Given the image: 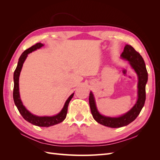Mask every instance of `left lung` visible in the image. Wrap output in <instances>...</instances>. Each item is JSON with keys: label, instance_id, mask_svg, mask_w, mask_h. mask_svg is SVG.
Instances as JSON below:
<instances>
[{"label": "left lung", "instance_id": "obj_1", "mask_svg": "<svg viewBox=\"0 0 160 160\" xmlns=\"http://www.w3.org/2000/svg\"><path fill=\"white\" fill-rule=\"evenodd\" d=\"M122 59L129 62V64L136 72L138 77V100L136 103L128 112L118 118L106 117L99 113L96 107L93 94L91 91L89 102L93 118L97 122L111 128H118L126 126L136 119L141 112L146 101V85L148 82V71L144 60L139 53L135 51L131 45H126L123 52L121 55Z\"/></svg>", "mask_w": 160, "mask_h": 160}]
</instances>
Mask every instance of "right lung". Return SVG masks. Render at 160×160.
Segmentation results:
<instances>
[{"label":"right lung","mask_w":160,"mask_h":160,"mask_svg":"<svg viewBox=\"0 0 160 160\" xmlns=\"http://www.w3.org/2000/svg\"><path fill=\"white\" fill-rule=\"evenodd\" d=\"M43 46V44L41 42H38L35 45L32 46L31 47L28 48V49L24 51L22 55L19 58L17 67L14 72L13 79H14V89H13V99L14 102L19 111V113L22 116V118L25 119L28 122L32 123V125H37L39 127H45L48 128L52 125H56L62 122L67 116V110H68V105L70 102V101L73 97L74 93L71 94L69 98L67 99L66 102L64 105L63 108L62 109L61 112L58 113L56 115L51 116V117H48V116H45V117H39L30 113L23 105L22 101L20 98V94H19V88H18V80H19V75L21 71L22 65L25 62L26 58L27 57L28 54L30 52L35 51L38 49H40L41 47Z\"/></svg>","instance_id":"add662e5"}]
</instances>
